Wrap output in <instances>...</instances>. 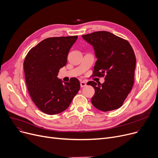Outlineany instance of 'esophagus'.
<instances>
[{"mask_svg":"<svg viewBox=\"0 0 158 158\" xmlns=\"http://www.w3.org/2000/svg\"><path fill=\"white\" fill-rule=\"evenodd\" d=\"M86 85H87L86 82H85V81H81L80 82V86H81V87H84Z\"/></svg>","mask_w":158,"mask_h":158,"instance_id":"obj_1","label":"esophagus"}]
</instances>
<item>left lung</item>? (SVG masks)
<instances>
[{
	"mask_svg": "<svg viewBox=\"0 0 158 158\" xmlns=\"http://www.w3.org/2000/svg\"><path fill=\"white\" fill-rule=\"evenodd\" d=\"M92 45L97 60L93 76L104 77V83L90 81L95 90L92 104L107 112L119 108L132 90L136 69V56L129 42L108 31H96L82 35Z\"/></svg>",
	"mask_w": 158,
	"mask_h": 158,
	"instance_id": "8db88e82",
	"label": "left lung"
}]
</instances>
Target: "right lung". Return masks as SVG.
<instances>
[{"mask_svg":"<svg viewBox=\"0 0 158 158\" xmlns=\"http://www.w3.org/2000/svg\"><path fill=\"white\" fill-rule=\"evenodd\" d=\"M78 36L51 37L30 49L24 62L26 85L33 102L42 112L53 115L68 108L80 88L79 80L62 81L57 76Z\"/></svg>","mask_w":158,"mask_h":158,"instance_id":"obj_1","label":"right lung"}]
</instances>
